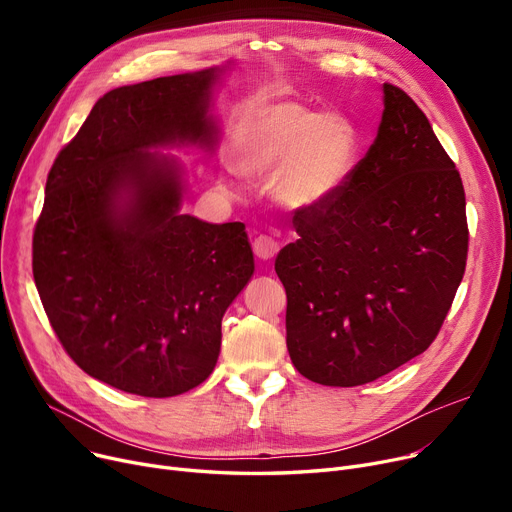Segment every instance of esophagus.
Instances as JSON below:
<instances>
[{
  "label": "esophagus",
  "instance_id": "1",
  "mask_svg": "<svg viewBox=\"0 0 512 512\" xmlns=\"http://www.w3.org/2000/svg\"><path fill=\"white\" fill-rule=\"evenodd\" d=\"M253 251L257 255V259L261 261H272L278 251H280V245L272 238V236H265V234H259L253 242Z\"/></svg>",
  "mask_w": 512,
  "mask_h": 512
}]
</instances>
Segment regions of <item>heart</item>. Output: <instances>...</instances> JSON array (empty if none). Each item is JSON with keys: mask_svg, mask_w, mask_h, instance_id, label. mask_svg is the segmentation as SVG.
<instances>
[{"mask_svg": "<svg viewBox=\"0 0 512 512\" xmlns=\"http://www.w3.org/2000/svg\"><path fill=\"white\" fill-rule=\"evenodd\" d=\"M359 161L357 128L338 114H317L301 101L257 107L240 124L234 170L249 180L272 176L274 199L297 213L328 207Z\"/></svg>", "mask_w": 512, "mask_h": 512, "instance_id": "heart-1", "label": "heart"}]
</instances>
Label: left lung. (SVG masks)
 <instances>
[{
    "label": "left lung",
    "mask_w": 512,
    "mask_h": 512,
    "mask_svg": "<svg viewBox=\"0 0 512 512\" xmlns=\"http://www.w3.org/2000/svg\"><path fill=\"white\" fill-rule=\"evenodd\" d=\"M378 137L344 191L294 213L276 257L288 355L321 386H363L438 336L469 247L465 188L417 103L384 85Z\"/></svg>",
    "instance_id": "obj_1"
}]
</instances>
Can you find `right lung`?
<instances>
[{
  "instance_id": "1",
  "label": "right lung",
  "mask_w": 512,
  "mask_h": 512,
  "mask_svg": "<svg viewBox=\"0 0 512 512\" xmlns=\"http://www.w3.org/2000/svg\"><path fill=\"white\" fill-rule=\"evenodd\" d=\"M226 66L105 93L60 151L33 236L53 332L91 378L168 398L203 384L222 317L255 272L245 224L182 213L184 166L153 149H218L209 114Z\"/></svg>"
}]
</instances>
